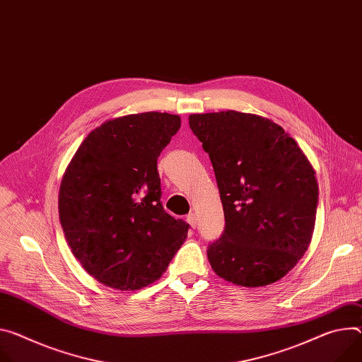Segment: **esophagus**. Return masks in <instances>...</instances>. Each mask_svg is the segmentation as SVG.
Here are the masks:
<instances>
[{"instance_id": "1", "label": "esophagus", "mask_w": 362, "mask_h": 362, "mask_svg": "<svg viewBox=\"0 0 362 362\" xmlns=\"http://www.w3.org/2000/svg\"><path fill=\"white\" fill-rule=\"evenodd\" d=\"M186 221H187V223L190 225V228H196V223H198V218H196V215L194 214H189L187 216H186Z\"/></svg>"}]
</instances>
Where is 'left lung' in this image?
Returning a JSON list of instances; mask_svg holds the SVG:
<instances>
[{
  "mask_svg": "<svg viewBox=\"0 0 362 362\" xmlns=\"http://www.w3.org/2000/svg\"><path fill=\"white\" fill-rule=\"evenodd\" d=\"M209 154L225 215L208 245L214 272L244 287L286 276L306 252L319 187L308 157L272 119L238 111L189 115Z\"/></svg>",
  "mask_w": 362,
  "mask_h": 362,
  "instance_id": "8db88e82",
  "label": "left lung"
}]
</instances>
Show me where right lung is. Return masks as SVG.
<instances>
[{"label": "right lung", "mask_w": 362, "mask_h": 362, "mask_svg": "<svg viewBox=\"0 0 362 362\" xmlns=\"http://www.w3.org/2000/svg\"><path fill=\"white\" fill-rule=\"evenodd\" d=\"M180 117L143 112L90 131L64 172L59 218L85 272L118 290L156 281L186 240L189 223L163 209L157 158Z\"/></svg>", "instance_id": "1"}]
</instances>
